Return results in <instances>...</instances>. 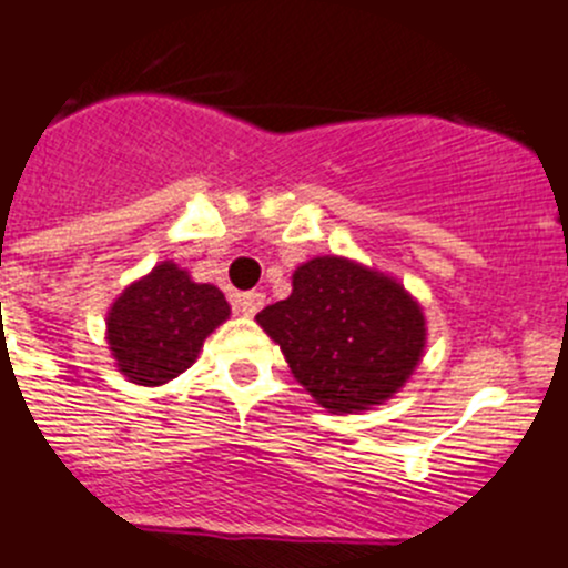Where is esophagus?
I'll return each mask as SVG.
<instances>
[{
    "label": "esophagus",
    "mask_w": 568,
    "mask_h": 568,
    "mask_svg": "<svg viewBox=\"0 0 568 568\" xmlns=\"http://www.w3.org/2000/svg\"><path fill=\"white\" fill-rule=\"evenodd\" d=\"M263 302H266V296L257 294V291H246V294L233 296V305L241 316H255V313L263 307Z\"/></svg>",
    "instance_id": "esophagus-1"
}]
</instances>
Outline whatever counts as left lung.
I'll return each instance as SVG.
<instances>
[{"instance_id": "obj_1", "label": "left lung", "mask_w": 568, "mask_h": 568, "mask_svg": "<svg viewBox=\"0 0 568 568\" xmlns=\"http://www.w3.org/2000/svg\"><path fill=\"white\" fill-rule=\"evenodd\" d=\"M296 383L329 413H357L399 394L424 357L427 318L390 274L341 255L296 266L291 296L255 316Z\"/></svg>"}]
</instances>
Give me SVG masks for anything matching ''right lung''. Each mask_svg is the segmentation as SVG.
Wrapping results in <instances>:
<instances>
[{
    "mask_svg": "<svg viewBox=\"0 0 568 568\" xmlns=\"http://www.w3.org/2000/svg\"><path fill=\"white\" fill-rule=\"evenodd\" d=\"M230 318V305L189 268L161 261L132 280L104 316V341L115 368L135 385H163L194 366L202 344Z\"/></svg>",
    "mask_w": 568,
    "mask_h": 568,
    "instance_id": "right-lung-1",
    "label": "right lung"
}]
</instances>
